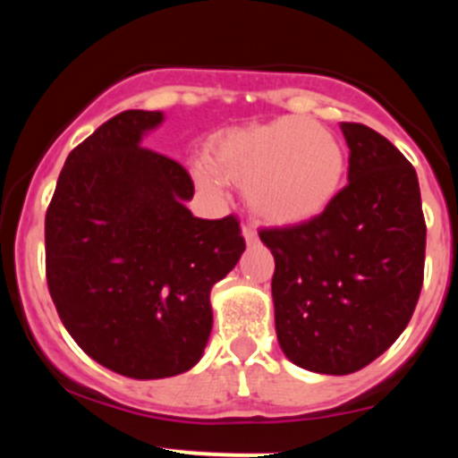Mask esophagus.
Masks as SVG:
<instances>
[{
  "label": "esophagus",
  "mask_w": 458,
  "mask_h": 458,
  "mask_svg": "<svg viewBox=\"0 0 458 458\" xmlns=\"http://www.w3.org/2000/svg\"><path fill=\"white\" fill-rule=\"evenodd\" d=\"M243 239H245L247 247H256V245L260 243L259 234H256V230L250 228V225H243Z\"/></svg>",
  "instance_id": "1"
}]
</instances>
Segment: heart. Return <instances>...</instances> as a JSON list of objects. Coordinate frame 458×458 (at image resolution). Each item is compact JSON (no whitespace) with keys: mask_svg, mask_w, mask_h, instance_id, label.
Returning <instances> with one entry per match:
<instances>
[{"mask_svg":"<svg viewBox=\"0 0 458 458\" xmlns=\"http://www.w3.org/2000/svg\"><path fill=\"white\" fill-rule=\"evenodd\" d=\"M208 165L193 167L198 185L217 191L219 178L245 187L260 219L297 225L318 217L343 189L346 155L323 124L299 115L228 131L208 148Z\"/></svg>","mask_w":458,"mask_h":458,"instance_id":"heart-1","label":"heart"}]
</instances>
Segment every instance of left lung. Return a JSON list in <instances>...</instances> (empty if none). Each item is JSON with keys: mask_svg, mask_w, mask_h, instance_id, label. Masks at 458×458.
Returning a JSON list of instances; mask_svg holds the SVG:
<instances>
[{"mask_svg": "<svg viewBox=\"0 0 458 458\" xmlns=\"http://www.w3.org/2000/svg\"><path fill=\"white\" fill-rule=\"evenodd\" d=\"M349 185L306 224L260 230L284 355L318 375H351L407 327L424 280L427 224L418 174L377 131L340 123Z\"/></svg>", "mask_w": 458, "mask_h": 458, "instance_id": "obj_1", "label": "left lung"}]
</instances>
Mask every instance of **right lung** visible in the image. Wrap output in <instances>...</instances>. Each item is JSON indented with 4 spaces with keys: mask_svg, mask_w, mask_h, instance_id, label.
<instances>
[{
    "mask_svg": "<svg viewBox=\"0 0 458 458\" xmlns=\"http://www.w3.org/2000/svg\"><path fill=\"white\" fill-rule=\"evenodd\" d=\"M163 112L129 109L68 155L45 219L47 284L72 340L131 379L193 368L213 329L211 288L245 241L239 222L193 217L181 163L141 148Z\"/></svg>",
    "mask_w": 458,
    "mask_h": 458,
    "instance_id": "1",
    "label": "right lung"
}]
</instances>
